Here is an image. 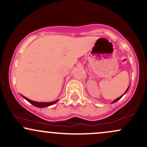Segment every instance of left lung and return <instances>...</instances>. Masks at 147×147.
<instances>
[{
	"label": "left lung",
	"instance_id": "left-lung-1",
	"mask_svg": "<svg viewBox=\"0 0 147 147\" xmlns=\"http://www.w3.org/2000/svg\"><path fill=\"white\" fill-rule=\"evenodd\" d=\"M129 87H130V85H129V87H128L127 90H126V92H124V94H123V95H121V96H120V97H118V98H117V99H115V100L113 101V102H112V104H113V103H115V102H117V101H118V100H119V99H120L121 98H122V97H123V95H124V94H126V92H127V91H128V90H129Z\"/></svg>",
	"mask_w": 147,
	"mask_h": 147
}]
</instances>
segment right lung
Listing matches in <instances>:
<instances>
[{"mask_svg": "<svg viewBox=\"0 0 147 147\" xmlns=\"http://www.w3.org/2000/svg\"><path fill=\"white\" fill-rule=\"evenodd\" d=\"M22 97H23L25 99H26V100L28 101V102H30V104H32V105L36 106V107H38V108L48 107V106H52V105H53V104H56V103L59 101V99H57V100H56V101H54V102H34V101L30 100V99L24 97L23 95H22Z\"/></svg>", "mask_w": 147, "mask_h": 147, "instance_id": "right-lung-1", "label": "right lung"}]
</instances>
